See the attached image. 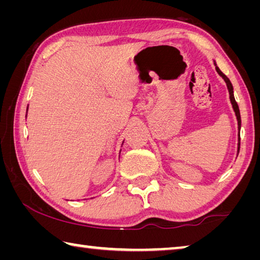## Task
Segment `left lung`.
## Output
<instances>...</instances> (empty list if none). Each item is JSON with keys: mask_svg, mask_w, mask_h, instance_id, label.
Returning <instances> with one entry per match:
<instances>
[{"mask_svg": "<svg viewBox=\"0 0 260 260\" xmlns=\"http://www.w3.org/2000/svg\"><path fill=\"white\" fill-rule=\"evenodd\" d=\"M215 65V70H217V72L219 73L220 77H222L223 80H225L227 88H228V91H230V99H231V102L233 105V109H234V112H235V116H236V119H237V125H239V147H237V152L240 150V129H241V114H240V109H239V105H237L235 98H234V91H233V85L230 79H228L225 74H223L221 71H220V69L217 67V64L214 63Z\"/></svg>", "mask_w": 260, "mask_h": 260, "instance_id": "left-lung-1", "label": "left lung"}]
</instances>
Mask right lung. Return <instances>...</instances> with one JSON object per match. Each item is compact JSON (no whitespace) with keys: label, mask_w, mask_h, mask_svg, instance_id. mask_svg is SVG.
<instances>
[{"label":"right lung","mask_w":260,"mask_h":260,"mask_svg":"<svg viewBox=\"0 0 260 260\" xmlns=\"http://www.w3.org/2000/svg\"><path fill=\"white\" fill-rule=\"evenodd\" d=\"M27 109H28V107H27Z\"/></svg>","instance_id":"right-lung-1"}]
</instances>
